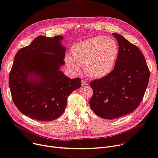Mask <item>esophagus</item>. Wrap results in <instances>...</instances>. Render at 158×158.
Masks as SVG:
<instances>
[{
  "mask_svg": "<svg viewBox=\"0 0 158 158\" xmlns=\"http://www.w3.org/2000/svg\"><path fill=\"white\" fill-rule=\"evenodd\" d=\"M81 83H82V85H87V84H88V82H87V81H84V79H82V81H81Z\"/></svg>",
  "mask_w": 158,
  "mask_h": 158,
  "instance_id": "34e87169",
  "label": "esophagus"
}]
</instances>
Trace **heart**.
<instances>
[{"mask_svg":"<svg viewBox=\"0 0 158 158\" xmlns=\"http://www.w3.org/2000/svg\"><path fill=\"white\" fill-rule=\"evenodd\" d=\"M119 52L116 41L110 37L98 35L79 42L73 47L72 56H67L66 62L76 71L79 65H85L87 74L93 77H104L114 69Z\"/></svg>","mask_w":158,"mask_h":158,"instance_id":"1","label":"heart"}]
</instances>
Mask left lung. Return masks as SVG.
Listing matches in <instances>:
<instances>
[{"instance_id": "8db88e82", "label": "left lung", "mask_w": 158, "mask_h": 158, "mask_svg": "<svg viewBox=\"0 0 158 158\" xmlns=\"http://www.w3.org/2000/svg\"><path fill=\"white\" fill-rule=\"evenodd\" d=\"M119 52L114 68L91 82L93 94L89 105L98 116L114 119L132 112L142 101L149 79V69L139 48L123 35L112 34Z\"/></svg>"}]
</instances>
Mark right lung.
<instances>
[{
  "instance_id": "add662e5",
  "label": "right lung",
  "mask_w": 158,
  "mask_h": 158,
  "mask_svg": "<svg viewBox=\"0 0 158 158\" xmlns=\"http://www.w3.org/2000/svg\"><path fill=\"white\" fill-rule=\"evenodd\" d=\"M62 36L39 35L17 52L9 74L12 100L22 114L51 121L65 110L67 98L81 87V79H70L60 71L65 48Z\"/></svg>"
}]
</instances>
